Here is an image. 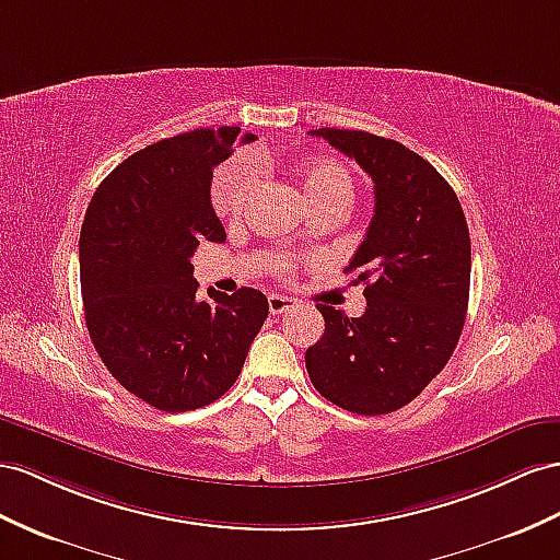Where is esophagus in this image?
Wrapping results in <instances>:
<instances>
[{"label": "esophagus", "mask_w": 560, "mask_h": 560, "mask_svg": "<svg viewBox=\"0 0 560 560\" xmlns=\"http://www.w3.org/2000/svg\"><path fill=\"white\" fill-rule=\"evenodd\" d=\"M267 303H269L271 314H283V312H289V310L295 307V300L283 298V295H269Z\"/></svg>", "instance_id": "esophagus-1"}]
</instances>
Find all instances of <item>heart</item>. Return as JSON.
<instances>
[{
	"instance_id": "b5f03b06",
	"label": "heart",
	"mask_w": 560,
	"mask_h": 560,
	"mask_svg": "<svg viewBox=\"0 0 560 560\" xmlns=\"http://www.w3.org/2000/svg\"><path fill=\"white\" fill-rule=\"evenodd\" d=\"M257 177H260V170L250 155H236L224 163L214 172L210 186V203L214 212L226 220L238 218L255 189ZM300 184H303L305 196L314 208L324 203L350 206L354 194L350 170L338 161H331V158H322V161L305 165L300 172ZM281 265L285 267V262Z\"/></svg>"
}]
</instances>
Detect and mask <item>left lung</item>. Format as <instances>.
<instances>
[{
	"label": "left lung",
	"mask_w": 560,
	"mask_h": 560,
	"mask_svg": "<svg viewBox=\"0 0 560 560\" xmlns=\"http://www.w3.org/2000/svg\"><path fill=\"white\" fill-rule=\"evenodd\" d=\"M354 158L374 182V218L346 271L364 283L366 310L317 305L324 336L305 352L314 388L364 417L409 405L456 348L466 322L470 236L440 172L405 143L357 130H312Z\"/></svg>",
	"instance_id": "8db88e82"
}]
</instances>
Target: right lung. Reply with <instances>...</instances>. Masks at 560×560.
<instances>
[{"instance_id": "1", "label": "right lung", "mask_w": 560, "mask_h": 560, "mask_svg": "<svg viewBox=\"0 0 560 560\" xmlns=\"http://www.w3.org/2000/svg\"><path fill=\"white\" fill-rule=\"evenodd\" d=\"M238 132L194 130L137 151L98 184L82 222L94 348L125 390L161 411L206 407L232 388L269 312L265 293L246 285L196 298L191 255L200 241H226L210 203L212 167Z\"/></svg>"}]
</instances>
